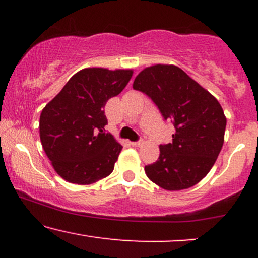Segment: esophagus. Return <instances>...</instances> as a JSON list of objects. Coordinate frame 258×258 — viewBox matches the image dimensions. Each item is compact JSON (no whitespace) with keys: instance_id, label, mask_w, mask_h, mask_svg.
<instances>
[{"instance_id":"esophagus-1","label":"esophagus","mask_w":258,"mask_h":258,"mask_svg":"<svg viewBox=\"0 0 258 258\" xmlns=\"http://www.w3.org/2000/svg\"><path fill=\"white\" fill-rule=\"evenodd\" d=\"M144 143V142H143V139H141V141H138V142H132V146L133 147H141L142 146V144H143Z\"/></svg>"}]
</instances>
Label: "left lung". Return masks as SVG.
<instances>
[{
  "label": "left lung",
  "mask_w": 258,
  "mask_h": 258,
  "mask_svg": "<svg viewBox=\"0 0 258 258\" xmlns=\"http://www.w3.org/2000/svg\"><path fill=\"white\" fill-rule=\"evenodd\" d=\"M133 88L172 120V143L160 146L158 161L144 167L148 178L166 190H182L200 182L217 160L227 119L218 100L176 65L156 64L142 70Z\"/></svg>",
  "instance_id": "left-lung-1"
}]
</instances>
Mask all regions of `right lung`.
Instances as JSON below:
<instances>
[{
  "label": "right lung",
  "instance_id": "1",
  "mask_svg": "<svg viewBox=\"0 0 258 258\" xmlns=\"http://www.w3.org/2000/svg\"><path fill=\"white\" fill-rule=\"evenodd\" d=\"M133 70L86 68L76 73L40 116V139L61 178L92 184L114 170L122 146L111 133L104 106L122 92Z\"/></svg>",
  "mask_w": 258,
  "mask_h": 258
}]
</instances>
